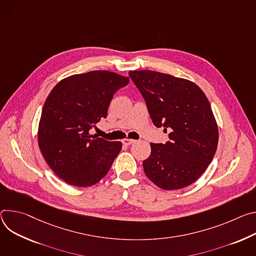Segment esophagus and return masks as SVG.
Returning <instances> with one entry per match:
<instances>
[{
    "label": "esophagus",
    "mask_w": 256,
    "mask_h": 256,
    "mask_svg": "<svg viewBox=\"0 0 256 256\" xmlns=\"http://www.w3.org/2000/svg\"><path fill=\"white\" fill-rule=\"evenodd\" d=\"M122 144L124 146H131L132 144H134V140L133 139H129V138H125L122 140Z\"/></svg>",
    "instance_id": "esophagus-1"
}]
</instances>
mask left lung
Returning <instances> with one entry per match:
<instances>
[{
	"label": "left lung",
	"mask_w": 256,
	"mask_h": 256,
	"mask_svg": "<svg viewBox=\"0 0 256 256\" xmlns=\"http://www.w3.org/2000/svg\"><path fill=\"white\" fill-rule=\"evenodd\" d=\"M154 124L168 131L164 144H150L146 175L164 190L184 188L200 178L216 150L218 131L210 102L189 80L150 71H130Z\"/></svg>",
	"instance_id": "obj_1"
}]
</instances>
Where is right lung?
<instances>
[{
    "instance_id": "right-lung-1",
    "label": "right lung",
    "mask_w": 256,
    "mask_h": 256,
    "mask_svg": "<svg viewBox=\"0 0 256 256\" xmlns=\"http://www.w3.org/2000/svg\"><path fill=\"white\" fill-rule=\"evenodd\" d=\"M129 83L110 71H90L61 80L48 94L38 126V146L54 173L70 185L88 187L104 178L122 148L90 131L121 88Z\"/></svg>"
}]
</instances>
